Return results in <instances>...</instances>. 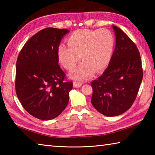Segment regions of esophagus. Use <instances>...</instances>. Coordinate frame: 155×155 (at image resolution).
Wrapping results in <instances>:
<instances>
[{
    "label": "esophagus",
    "mask_w": 155,
    "mask_h": 155,
    "mask_svg": "<svg viewBox=\"0 0 155 155\" xmlns=\"http://www.w3.org/2000/svg\"><path fill=\"white\" fill-rule=\"evenodd\" d=\"M82 83L78 82V81H74V82H73V86H74V87H80L82 86Z\"/></svg>",
    "instance_id": "34e87169"
}]
</instances>
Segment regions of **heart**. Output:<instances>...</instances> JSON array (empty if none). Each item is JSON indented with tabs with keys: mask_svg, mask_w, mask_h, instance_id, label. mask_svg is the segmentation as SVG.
Here are the masks:
<instances>
[{
	"mask_svg": "<svg viewBox=\"0 0 155 155\" xmlns=\"http://www.w3.org/2000/svg\"><path fill=\"white\" fill-rule=\"evenodd\" d=\"M68 46L60 44L57 57L65 69L72 71L81 59L83 62L71 74L77 80L92 77L95 70L101 72L108 66L112 59L115 45L114 37L106 28L74 31L67 39Z\"/></svg>",
	"mask_w": 155,
	"mask_h": 155,
	"instance_id": "obj_1",
	"label": "heart"
}]
</instances>
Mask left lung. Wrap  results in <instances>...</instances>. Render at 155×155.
<instances>
[{
  "label": "left lung",
  "instance_id": "1",
  "mask_svg": "<svg viewBox=\"0 0 155 155\" xmlns=\"http://www.w3.org/2000/svg\"><path fill=\"white\" fill-rule=\"evenodd\" d=\"M116 40L109 66L91 82V102L97 111L106 116L122 114L132 106L137 97L143 69L135 44L127 34L113 25Z\"/></svg>",
  "mask_w": 155,
  "mask_h": 155
}]
</instances>
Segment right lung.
I'll return each instance as SVG.
<instances>
[{
  "label": "right lung",
  "instance_id": "add662e5",
  "mask_svg": "<svg viewBox=\"0 0 155 155\" xmlns=\"http://www.w3.org/2000/svg\"><path fill=\"white\" fill-rule=\"evenodd\" d=\"M69 31L44 28L31 37L18 54L15 92L24 109L36 118H55L68 105L72 82L67 81L58 64L57 49Z\"/></svg>",
  "mask_w": 155,
  "mask_h": 155
}]
</instances>
